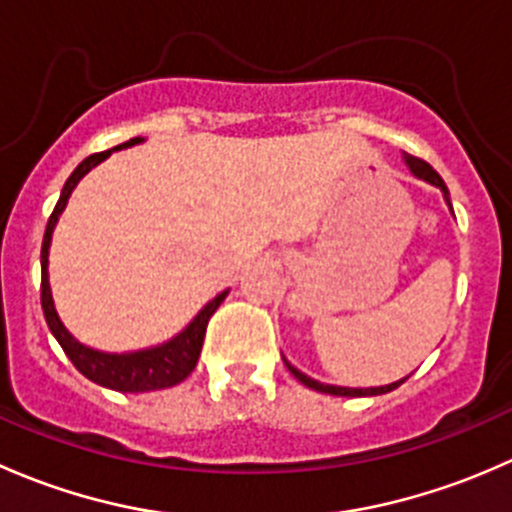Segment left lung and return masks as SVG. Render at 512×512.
Instances as JSON below:
<instances>
[{"mask_svg":"<svg viewBox=\"0 0 512 512\" xmlns=\"http://www.w3.org/2000/svg\"><path fill=\"white\" fill-rule=\"evenodd\" d=\"M404 160H406V165H409V170L416 175V178H421V180H426V183H431V185H436V188H441L443 198H446L448 208H451V195H448V188H446V183H443L441 175H438L436 170H433L431 165L426 163V160H421V158H416V156H409V153H406ZM285 366L289 369V374H292L297 381H302L304 386H309V389H314V391H322V394H332V396H379V394H386V391H394L396 386H401L406 379H409V376H406V379L394 381V384L374 386V389H347V386L319 384V381L309 379L307 374H302V371H299V369H294V366L289 364L287 359H285Z\"/></svg>","mask_w":512,"mask_h":512,"instance_id":"1","label":"left lung"}]
</instances>
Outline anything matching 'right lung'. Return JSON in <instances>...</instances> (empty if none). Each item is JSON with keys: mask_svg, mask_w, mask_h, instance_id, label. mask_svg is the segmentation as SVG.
I'll return each mask as SVG.
<instances>
[{"mask_svg": "<svg viewBox=\"0 0 512 512\" xmlns=\"http://www.w3.org/2000/svg\"><path fill=\"white\" fill-rule=\"evenodd\" d=\"M136 143H143V138H131V141L121 143V146L111 148V151H121V148L136 146ZM111 151L94 153V156L81 160V163L76 165L74 173L69 175V180L64 183V188H61L59 203H56L49 223H46L44 242H41V309H44L46 324H49L56 342L61 344V349H64V354L69 356L71 364H74L86 379H91L98 386H106V389L123 391V394H143V391L168 389V386H175L183 379H188L190 371H193L195 364H198V356H200V349H203L205 329H208L210 317H213L215 309L223 304V299L227 297V289L225 292H220L215 299H210V302L195 314V319L183 329V332L175 334L170 342L158 344V347L141 349V352L108 354V352H96V349L91 347H84L79 339L71 337V332L64 327L59 314H56L54 297H51V287H49L51 232H54L56 223H59V215L64 213L66 203H69V195L71 190L76 188V183H79V180L94 168V165L111 156Z\"/></svg>", "mask_w": 512, "mask_h": 512, "instance_id": "right-lung-1", "label": "right lung"}]
</instances>
